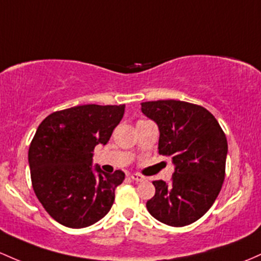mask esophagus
I'll return each mask as SVG.
<instances>
[{
  "mask_svg": "<svg viewBox=\"0 0 261 261\" xmlns=\"http://www.w3.org/2000/svg\"><path fill=\"white\" fill-rule=\"evenodd\" d=\"M130 177H131V179H134V181H136V182L145 181V177L141 176V174H139V173H133Z\"/></svg>",
  "mask_w": 261,
  "mask_h": 261,
  "instance_id": "obj_1",
  "label": "esophagus"
}]
</instances>
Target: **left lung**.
Segmentation results:
<instances>
[{
    "label": "left lung",
    "mask_w": 261,
    "mask_h": 261,
    "mask_svg": "<svg viewBox=\"0 0 261 261\" xmlns=\"http://www.w3.org/2000/svg\"><path fill=\"white\" fill-rule=\"evenodd\" d=\"M141 111L159 126V153L171 157L170 183L153 181L156 193L146 207L153 218L171 225L192 224L213 205L225 177L228 142L207 109L179 100L141 104Z\"/></svg>",
    "instance_id": "left-lung-1"
}]
</instances>
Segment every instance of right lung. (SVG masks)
<instances>
[{
	"mask_svg": "<svg viewBox=\"0 0 261 261\" xmlns=\"http://www.w3.org/2000/svg\"><path fill=\"white\" fill-rule=\"evenodd\" d=\"M125 105H79L56 111L38 126L30 151L33 191L48 214L68 228L104 218L125 173L93 167L96 145H107Z\"/></svg>",
	"mask_w": 261,
	"mask_h": 261,
	"instance_id": "add662e5",
	"label": "right lung"
}]
</instances>
